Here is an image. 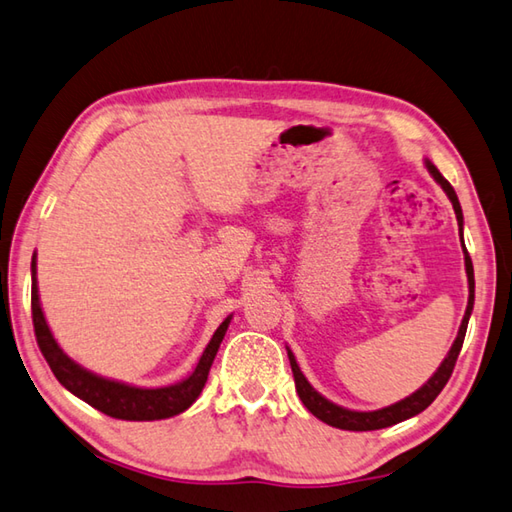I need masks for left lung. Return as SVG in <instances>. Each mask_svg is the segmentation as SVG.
<instances>
[{
	"mask_svg": "<svg viewBox=\"0 0 512 512\" xmlns=\"http://www.w3.org/2000/svg\"><path fill=\"white\" fill-rule=\"evenodd\" d=\"M426 167L432 173V178H435L439 185H441V189L448 194L452 207H455L457 223H459V231H461V225H464V214H461V205H459V200H457L455 189L450 187V182L441 176L439 169L432 165V162H426ZM461 243H464V238H461ZM464 254H466V274H468V292L470 294H468V307H466L464 321H461L457 339H455V343H452L446 359H443V363L439 365V370L428 379V383L423 385V388H419L414 394H410V397H406V399L399 401V403H394V406L374 410V412H354V410H347V408L336 406V403L321 397V394H318L312 388V385L307 383L301 368H298L294 354L287 350L289 365H292V372H294V383H296L298 397H301L303 406L310 410L316 419H321L323 423H327V426H334V428H341V430H356V432L381 430V428L394 426V423L406 421V419L414 417V414L423 412V410L430 406L432 401L439 397V392L446 388V383H448V379L452 376V370H455L457 356H459L461 345H464V339H466L468 318H470V312H472V305H475V272H472V260H470L468 252H466V247H464Z\"/></svg>",
	"mask_w": 512,
	"mask_h": 512,
	"instance_id": "1",
	"label": "left lung"
}]
</instances>
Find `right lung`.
I'll return each instance as SVG.
<instances>
[{"instance_id": "obj_1", "label": "right lung", "mask_w": 512, "mask_h": 512, "mask_svg": "<svg viewBox=\"0 0 512 512\" xmlns=\"http://www.w3.org/2000/svg\"><path fill=\"white\" fill-rule=\"evenodd\" d=\"M33 272V289H31V310H33V327H35V339L48 368L53 370L55 379L60 381L66 390L73 392L75 397L89 403L95 410L109 414L113 419L124 421H158L169 419L173 414L185 412L191 403L198 399L207 383L209 368L216 359V352L220 347V341L225 339V332L229 327L231 316H227L220 323L218 330L211 336L209 345L202 352L196 370L191 372L185 381L176 385H167V388H133V385H124L118 381L102 379V376L84 370L71 361L69 356L62 352V347L53 339L51 330H48L46 318L40 307V294H37V278H35V258L31 263Z\"/></svg>"}]
</instances>
